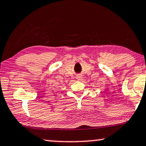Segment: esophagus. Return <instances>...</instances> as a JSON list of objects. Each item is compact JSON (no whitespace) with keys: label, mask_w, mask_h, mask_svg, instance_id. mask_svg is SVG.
I'll return each mask as SVG.
<instances>
[{"label":"esophagus","mask_w":146,"mask_h":146,"mask_svg":"<svg viewBox=\"0 0 146 146\" xmlns=\"http://www.w3.org/2000/svg\"><path fill=\"white\" fill-rule=\"evenodd\" d=\"M76 79H77V80H81L82 79H83V77H82V75H81V74H78V75H77V76H76Z\"/></svg>","instance_id":"1"}]
</instances>
